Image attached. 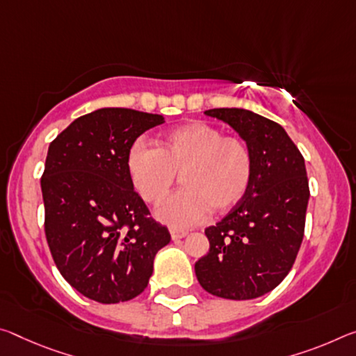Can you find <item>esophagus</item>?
Listing matches in <instances>:
<instances>
[{
	"label": "esophagus",
	"instance_id": "34e87169",
	"mask_svg": "<svg viewBox=\"0 0 356 356\" xmlns=\"http://www.w3.org/2000/svg\"><path fill=\"white\" fill-rule=\"evenodd\" d=\"M169 233H171L172 241L182 239V238H185V236H187V231H179V229H169Z\"/></svg>",
	"mask_w": 356,
	"mask_h": 356
}]
</instances>
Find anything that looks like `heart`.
Returning a JSON list of instances; mask_svg holds the SVG:
<instances>
[{
	"label": "heart",
	"instance_id": "obj_1",
	"mask_svg": "<svg viewBox=\"0 0 356 356\" xmlns=\"http://www.w3.org/2000/svg\"><path fill=\"white\" fill-rule=\"evenodd\" d=\"M131 182L145 202L160 204L182 174L184 190L158 207L156 217L184 229L211 211L225 213L244 200L253 177V156L245 140L225 136L212 123L195 120L168 131L158 149L134 144L127 160Z\"/></svg>",
	"mask_w": 356,
	"mask_h": 356
}]
</instances>
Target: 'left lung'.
I'll return each instance as SVG.
<instances>
[{
  "instance_id": "1",
  "label": "left lung",
  "mask_w": 356,
  "mask_h": 356,
  "mask_svg": "<svg viewBox=\"0 0 356 356\" xmlns=\"http://www.w3.org/2000/svg\"><path fill=\"white\" fill-rule=\"evenodd\" d=\"M234 129L253 156L250 188L206 228L207 255L195 263L202 289L225 300L263 296L286 277L300 252L309 182L301 152L279 123L238 107L204 111Z\"/></svg>"
}]
</instances>
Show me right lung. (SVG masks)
Segmentation results:
<instances>
[{"mask_svg": "<svg viewBox=\"0 0 356 356\" xmlns=\"http://www.w3.org/2000/svg\"><path fill=\"white\" fill-rule=\"evenodd\" d=\"M165 117L103 107L76 118L49 145L41 190L46 238L60 274L90 300L115 304L145 290L171 234L134 191L127 160Z\"/></svg>", "mask_w": 356, "mask_h": 356, "instance_id": "1", "label": "right lung"}]
</instances>
